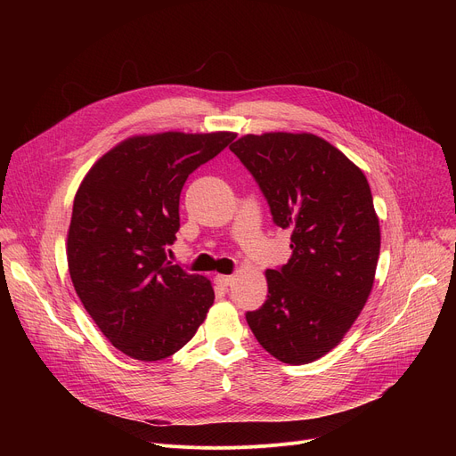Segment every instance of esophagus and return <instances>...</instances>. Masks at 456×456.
I'll list each match as a JSON object with an SVG mask.
<instances>
[{
	"label": "esophagus",
	"mask_w": 456,
	"mask_h": 456,
	"mask_svg": "<svg viewBox=\"0 0 456 456\" xmlns=\"http://www.w3.org/2000/svg\"><path fill=\"white\" fill-rule=\"evenodd\" d=\"M232 275H216L214 277V282L218 284V286H222V289H227V286H231L232 284Z\"/></svg>",
	"instance_id": "34e87169"
}]
</instances>
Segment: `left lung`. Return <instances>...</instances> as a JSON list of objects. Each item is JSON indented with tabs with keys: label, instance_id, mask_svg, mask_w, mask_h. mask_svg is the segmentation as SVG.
<instances>
[{
	"label": "left lung",
	"instance_id": "8db88e82",
	"mask_svg": "<svg viewBox=\"0 0 456 456\" xmlns=\"http://www.w3.org/2000/svg\"><path fill=\"white\" fill-rule=\"evenodd\" d=\"M229 150L265 194L273 224L290 229L292 256L266 272L268 299L246 314L277 361L308 364L337 347L364 308L380 229L361 167L310 133L238 138Z\"/></svg>",
	"mask_w": 456,
	"mask_h": 456
}]
</instances>
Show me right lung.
I'll list each match as a JSON object with an SVG mask.
<instances>
[{"instance_id": "add662e5", "label": "right lung", "mask_w": 456, "mask_h": 456, "mask_svg": "<svg viewBox=\"0 0 456 456\" xmlns=\"http://www.w3.org/2000/svg\"><path fill=\"white\" fill-rule=\"evenodd\" d=\"M234 133L133 136L83 179L68 231V270L109 342L142 362L162 361L194 337L214 303L210 281L172 265L179 198L188 175Z\"/></svg>"}]
</instances>
